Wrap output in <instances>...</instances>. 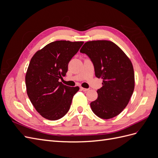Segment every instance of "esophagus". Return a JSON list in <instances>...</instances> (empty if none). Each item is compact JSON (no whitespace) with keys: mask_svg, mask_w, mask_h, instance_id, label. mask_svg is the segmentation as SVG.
I'll return each instance as SVG.
<instances>
[{"mask_svg":"<svg viewBox=\"0 0 158 158\" xmlns=\"http://www.w3.org/2000/svg\"><path fill=\"white\" fill-rule=\"evenodd\" d=\"M80 89H81V90L84 91V92H87V91H88V90H89V89H88V88H82V87H81V88H80Z\"/></svg>","mask_w":158,"mask_h":158,"instance_id":"esophagus-1","label":"esophagus"}]
</instances>
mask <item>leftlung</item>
Masks as SVG:
<instances>
[{
  "label": "left lung",
  "instance_id": "8db88e82",
  "mask_svg": "<svg viewBox=\"0 0 158 158\" xmlns=\"http://www.w3.org/2000/svg\"><path fill=\"white\" fill-rule=\"evenodd\" d=\"M80 51L92 60L95 76L103 79L97 99L90 103L92 111L103 119L116 117L127 107L135 89L131 60L120 47L107 40L87 41Z\"/></svg>",
  "mask_w": 158,
  "mask_h": 158
}]
</instances>
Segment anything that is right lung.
Segmentation results:
<instances>
[{"instance_id":"1","label":"right lung","mask_w":158,"mask_h":158,"mask_svg":"<svg viewBox=\"0 0 158 158\" xmlns=\"http://www.w3.org/2000/svg\"><path fill=\"white\" fill-rule=\"evenodd\" d=\"M83 44L53 41L32 56L26 74L27 94L36 111L45 118L58 120L69 111L79 87L67 86L59 79L66 75L70 60Z\"/></svg>"}]
</instances>
